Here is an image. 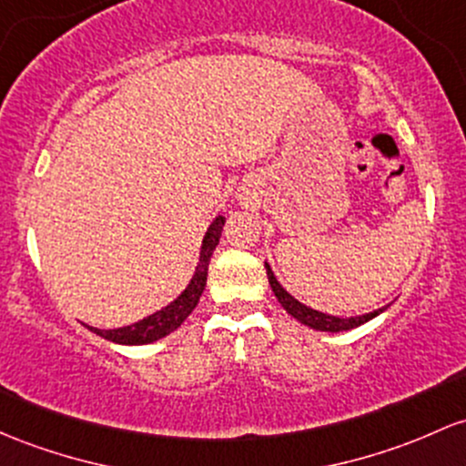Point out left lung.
Masks as SVG:
<instances>
[{
  "mask_svg": "<svg viewBox=\"0 0 466 466\" xmlns=\"http://www.w3.org/2000/svg\"><path fill=\"white\" fill-rule=\"evenodd\" d=\"M265 269H268V279H269V285H272V291L274 296L279 299V303L283 305V309L288 311V314L294 316L296 320H300L303 325L311 327V329H319V331H347V329H354V327L367 323V320L376 319L378 314H382L385 308L376 309V311H370V314H362V316H351V319H339V316H329V314H323V311H316L308 308V305L299 303V300L294 299V296L288 294L283 288H280V283L276 280V276L272 269H269V265L265 263Z\"/></svg>",
  "mask_w": 466,
  "mask_h": 466,
  "instance_id": "left-lung-1",
  "label": "left lung"
}]
</instances>
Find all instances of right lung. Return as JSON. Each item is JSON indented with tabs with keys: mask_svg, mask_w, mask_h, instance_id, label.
Wrapping results in <instances>:
<instances>
[{
	"mask_svg": "<svg viewBox=\"0 0 466 466\" xmlns=\"http://www.w3.org/2000/svg\"><path fill=\"white\" fill-rule=\"evenodd\" d=\"M225 218L217 217L214 223L209 225L206 238H203L201 245V257H198V265L197 272H194L190 285H187L186 291L170 303L167 308H163L157 314L147 316V319L139 320L135 325L127 327H119V329H96V327H90L96 336L101 339L119 342V345H147V342H155L163 336L172 334L177 327H181L183 320L192 314V309L197 308L198 299H201L203 289H206V280H208V265L209 258H212V252L217 249L218 238H221Z\"/></svg>",
	"mask_w": 466,
	"mask_h": 466,
	"instance_id": "1",
	"label": "right lung"
}]
</instances>
